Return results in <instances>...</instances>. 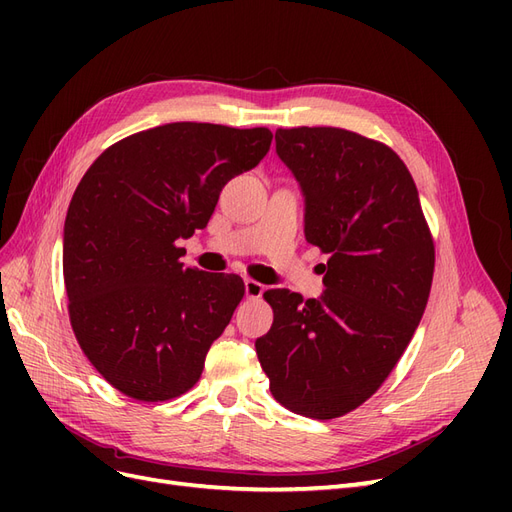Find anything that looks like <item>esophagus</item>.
I'll return each mask as SVG.
<instances>
[{
    "instance_id": "34e87169",
    "label": "esophagus",
    "mask_w": 512,
    "mask_h": 512,
    "mask_svg": "<svg viewBox=\"0 0 512 512\" xmlns=\"http://www.w3.org/2000/svg\"><path fill=\"white\" fill-rule=\"evenodd\" d=\"M262 292H265V286H262L260 282L256 280H245V294L250 299H260Z\"/></svg>"
}]
</instances>
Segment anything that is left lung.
<instances>
[{
    "instance_id": "1",
    "label": "left lung",
    "mask_w": 512,
    "mask_h": 512,
    "mask_svg": "<svg viewBox=\"0 0 512 512\" xmlns=\"http://www.w3.org/2000/svg\"><path fill=\"white\" fill-rule=\"evenodd\" d=\"M277 156L305 194V239L329 254L324 294L262 297L271 331L256 339L271 395L329 421L359 408L389 378L429 299L436 247L408 166L344 128H280Z\"/></svg>"
}]
</instances>
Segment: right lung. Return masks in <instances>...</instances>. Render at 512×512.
Masks as SVG:
<instances>
[{
    "label": "right lung",
    "instance_id": "obj_1",
    "mask_svg": "<svg viewBox=\"0 0 512 512\" xmlns=\"http://www.w3.org/2000/svg\"><path fill=\"white\" fill-rule=\"evenodd\" d=\"M269 128L177 121L121 138L89 166L64 226L72 331L89 363L136 401L175 399L245 294L235 273L185 267L224 185L267 156Z\"/></svg>",
    "mask_w": 512,
    "mask_h": 512
}]
</instances>
